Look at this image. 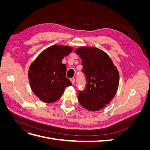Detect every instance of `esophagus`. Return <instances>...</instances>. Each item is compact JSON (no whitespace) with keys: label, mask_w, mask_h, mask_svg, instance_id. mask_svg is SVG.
Segmentation results:
<instances>
[{"label":"esophagus","mask_w":150,"mask_h":150,"mask_svg":"<svg viewBox=\"0 0 150 150\" xmlns=\"http://www.w3.org/2000/svg\"><path fill=\"white\" fill-rule=\"evenodd\" d=\"M70 80H71V81L72 84H74V83H75V79L72 78H71V79H70Z\"/></svg>","instance_id":"1"}]
</instances>
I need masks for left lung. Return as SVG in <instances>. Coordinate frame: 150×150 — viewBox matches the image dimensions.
I'll return each instance as SVG.
<instances>
[{"mask_svg": "<svg viewBox=\"0 0 150 150\" xmlns=\"http://www.w3.org/2000/svg\"><path fill=\"white\" fill-rule=\"evenodd\" d=\"M75 52L82 60L86 88L78 91V101L83 108L96 111L114 98L119 85V72L106 53L96 47H81Z\"/></svg>", "mask_w": 150, "mask_h": 150, "instance_id": "8db88e82", "label": "left lung"}]
</instances>
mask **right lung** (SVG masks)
<instances>
[{
  "label": "right lung",
  "instance_id": "1",
  "mask_svg": "<svg viewBox=\"0 0 150 150\" xmlns=\"http://www.w3.org/2000/svg\"><path fill=\"white\" fill-rule=\"evenodd\" d=\"M72 49L69 46L54 45L45 49L31 64L28 72L30 88L43 102L56 101L65 88L72 85L66 77L67 68L62 61Z\"/></svg>",
  "mask_w": 150,
  "mask_h": 150
}]
</instances>
